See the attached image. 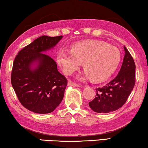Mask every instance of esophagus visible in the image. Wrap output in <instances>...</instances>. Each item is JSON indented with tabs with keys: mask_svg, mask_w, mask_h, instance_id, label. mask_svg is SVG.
I'll use <instances>...</instances> for the list:
<instances>
[{
	"mask_svg": "<svg viewBox=\"0 0 148 148\" xmlns=\"http://www.w3.org/2000/svg\"><path fill=\"white\" fill-rule=\"evenodd\" d=\"M68 86H73V87H83V86H81V85L74 84V83H73V82H72L71 81L68 82Z\"/></svg>",
	"mask_w": 148,
	"mask_h": 148,
	"instance_id": "obj_1",
	"label": "esophagus"
}]
</instances>
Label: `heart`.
<instances>
[{
	"label": "heart",
	"instance_id": "heart-1",
	"mask_svg": "<svg viewBox=\"0 0 148 148\" xmlns=\"http://www.w3.org/2000/svg\"><path fill=\"white\" fill-rule=\"evenodd\" d=\"M120 52L116 47L101 41L78 42L72 49H60L57 61L66 74H71L84 62L85 72L79 79L91 77L95 82L103 81L116 71L120 62Z\"/></svg>",
	"mask_w": 148,
	"mask_h": 148
}]
</instances>
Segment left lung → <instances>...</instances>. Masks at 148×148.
<instances>
[{"mask_svg": "<svg viewBox=\"0 0 148 148\" xmlns=\"http://www.w3.org/2000/svg\"><path fill=\"white\" fill-rule=\"evenodd\" d=\"M121 69L114 79L105 86L99 87L95 98L89 102L97 113H109L121 108L127 101L135 85L134 61L126 47Z\"/></svg>", "mask_w": 148, "mask_h": 148, "instance_id": "8db88e82", "label": "left lung"}]
</instances>
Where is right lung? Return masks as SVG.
Instances as JSON below:
<instances>
[{"mask_svg": "<svg viewBox=\"0 0 148 148\" xmlns=\"http://www.w3.org/2000/svg\"><path fill=\"white\" fill-rule=\"evenodd\" d=\"M62 36H42L20 51L14 61L12 86L19 102L36 114L51 113L62 101L67 80L54 60L45 54Z\"/></svg>", "mask_w": 148, "mask_h": 148, "instance_id": "add662e5", "label": "right lung"}]
</instances>
